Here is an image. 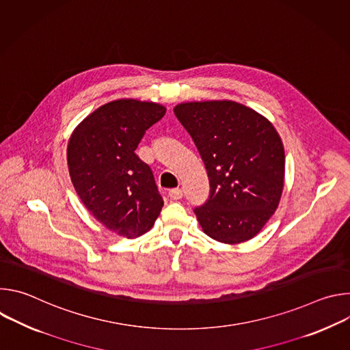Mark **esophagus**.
Instances as JSON below:
<instances>
[{"instance_id":"obj_1","label":"esophagus","mask_w":350,"mask_h":350,"mask_svg":"<svg viewBox=\"0 0 350 350\" xmlns=\"http://www.w3.org/2000/svg\"><path fill=\"white\" fill-rule=\"evenodd\" d=\"M169 196L172 199H174V201H177V199L183 198V189L181 188H173V189L169 191Z\"/></svg>"}]
</instances>
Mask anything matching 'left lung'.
<instances>
[{"mask_svg":"<svg viewBox=\"0 0 350 350\" xmlns=\"http://www.w3.org/2000/svg\"><path fill=\"white\" fill-rule=\"evenodd\" d=\"M174 115L209 177V198L193 209L202 230L223 243L254 238L277 209L284 187V146L274 126L232 101L180 104Z\"/></svg>","mask_w":350,"mask_h":350,"instance_id":"left-lung-1","label":"left lung"}]
</instances>
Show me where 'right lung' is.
Instances as JSON below:
<instances>
[{
	"instance_id": "1",
	"label": "right lung",
	"mask_w": 350,
	"mask_h": 350,
	"mask_svg": "<svg viewBox=\"0 0 350 350\" xmlns=\"http://www.w3.org/2000/svg\"><path fill=\"white\" fill-rule=\"evenodd\" d=\"M165 113L159 104L118 99L87 116L69 139V174L81 202L126 238L145 234L163 206L154 173L135 149Z\"/></svg>"
}]
</instances>
